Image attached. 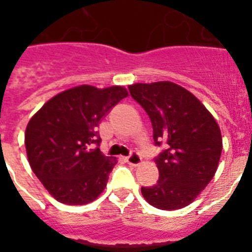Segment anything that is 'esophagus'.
<instances>
[{"label": "esophagus", "instance_id": "esophagus-1", "mask_svg": "<svg viewBox=\"0 0 252 252\" xmlns=\"http://www.w3.org/2000/svg\"><path fill=\"white\" fill-rule=\"evenodd\" d=\"M126 162H128L130 166H138L141 163V157H140V154L134 152V153H132L129 157L126 158Z\"/></svg>", "mask_w": 252, "mask_h": 252}]
</instances>
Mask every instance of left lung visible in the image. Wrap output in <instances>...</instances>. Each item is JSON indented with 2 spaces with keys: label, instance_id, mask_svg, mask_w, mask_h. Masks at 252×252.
Instances as JSON below:
<instances>
[{
  "label": "left lung",
  "instance_id": "1",
  "mask_svg": "<svg viewBox=\"0 0 252 252\" xmlns=\"http://www.w3.org/2000/svg\"><path fill=\"white\" fill-rule=\"evenodd\" d=\"M153 126L159 179L142 187L144 199L162 211L189 205L207 187L219 167L222 136L213 115L195 95L170 81L128 86Z\"/></svg>",
  "mask_w": 252,
  "mask_h": 252
}]
</instances>
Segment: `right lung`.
Listing matches in <instances>:
<instances>
[{
	"instance_id": "add662e5",
	"label": "right lung",
	"mask_w": 252,
	"mask_h": 252,
	"mask_svg": "<svg viewBox=\"0 0 252 252\" xmlns=\"http://www.w3.org/2000/svg\"><path fill=\"white\" fill-rule=\"evenodd\" d=\"M126 96L124 86L81 85L55 95L30 119L25 133L30 166L57 201L84 205L104 191L118 159L91 148L100 144L96 126L103 116Z\"/></svg>"
}]
</instances>
